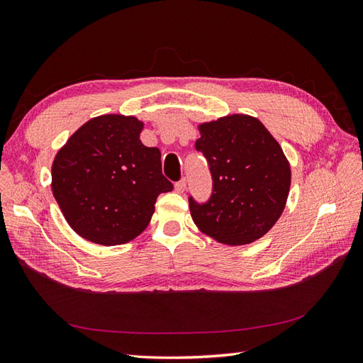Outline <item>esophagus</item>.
Returning a JSON list of instances; mask_svg holds the SVG:
<instances>
[{
    "label": "esophagus",
    "instance_id": "esophagus-1",
    "mask_svg": "<svg viewBox=\"0 0 363 363\" xmlns=\"http://www.w3.org/2000/svg\"><path fill=\"white\" fill-rule=\"evenodd\" d=\"M186 180H180L179 183H175V191H177L179 194H183L186 191Z\"/></svg>",
    "mask_w": 363,
    "mask_h": 363
}]
</instances>
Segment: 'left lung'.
<instances>
[{
	"label": "left lung",
	"instance_id": "8db88e82",
	"mask_svg": "<svg viewBox=\"0 0 363 363\" xmlns=\"http://www.w3.org/2000/svg\"><path fill=\"white\" fill-rule=\"evenodd\" d=\"M195 148L209 163L213 191L208 203L189 199L203 233L228 246L259 240L286 208L291 169L281 145L257 117L228 114L199 125Z\"/></svg>",
	"mask_w": 363,
	"mask_h": 363
}]
</instances>
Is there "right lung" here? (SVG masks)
I'll use <instances>...</instances> for the list:
<instances>
[{"label":"right lung","mask_w":363,"mask_h":363,"mask_svg":"<svg viewBox=\"0 0 363 363\" xmlns=\"http://www.w3.org/2000/svg\"><path fill=\"white\" fill-rule=\"evenodd\" d=\"M134 116L102 114L76 130L52 164V192L79 237L101 246L130 242L148 228L162 192L160 150L140 140Z\"/></svg>","instance_id":"obj_1"}]
</instances>
